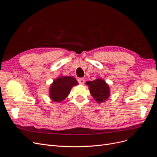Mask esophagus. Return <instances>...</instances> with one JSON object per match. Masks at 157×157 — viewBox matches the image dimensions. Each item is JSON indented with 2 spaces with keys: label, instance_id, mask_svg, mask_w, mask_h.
Returning a JSON list of instances; mask_svg holds the SVG:
<instances>
[{
  "label": "esophagus",
  "instance_id": "esophagus-1",
  "mask_svg": "<svg viewBox=\"0 0 157 157\" xmlns=\"http://www.w3.org/2000/svg\"><path fill=\"white\" fill-rule=\"evenodd\" d=\"M78 83H79L80 84L83 85L84 83V78H78Z\"/></svg>",
  "mask_w": 157,
  "mask_h": 157
}]
</instances>
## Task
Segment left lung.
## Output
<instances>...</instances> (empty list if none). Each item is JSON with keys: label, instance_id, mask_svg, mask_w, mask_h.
<instances>
[{"label": "left lung", "instance_id": "left-lung-1", "mask_svg": "<svg viewBox=\"0 0 157 157\" xmlns=\"http://www.w3.org/2000/svg\"><path fill=\"white\" fill-rule=\"evenodd\" d=\"M86 84L89 87L90 94L98 103L105 102L110 96V88L103 79L98 78L93 81H87Z\"/></svg>", "mask_w": 157, "mask_h": 157}]
</instances>
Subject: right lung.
<instances>
[{
	"label": "right lung",
	"mask_w": 157,
	"mask_h": 157,
	"mask_svg": "<svg viewBox=\"0 0 157 157\" xmlns=\"http://www.w3.org/2000/svg\"><path fill=\"white\" fill-rule=\"evenodd\" d=\"M78 83L73 77L61 76L56 78L50 84L49 96L52 101L60 103L68 96L72 88Z\"/></svg>",
	"instance_id": "1"
}]
</instances>
